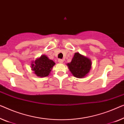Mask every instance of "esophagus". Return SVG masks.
<instances>
[{"mask_svg":"<svg viewBox=\"0 0 124 124\" xmlns=\"http://www.w3.org/2000/svg\"><path fill=\"white\" fill-rule=\"evenodd\" d=\"M58 62L60 63H62L63 62V60H61V59H59V60H58Z\"/></svg>","mask_w":124,"mask_h":124,"instance_id":"obj_1","label":"esophagus"}]
</instances>
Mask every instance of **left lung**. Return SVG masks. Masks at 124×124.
I'll return each instance as SVG.
<instances>
[{
    "label": "left lung",
    "instance_id": "left-lung-1",
    "mask_svg": "<svg viewBox=\"0 0 124 124\" xmlns=\"http://www.w3.org/2000/svg\"><path fill=\"white\" fill-rule=\"evenodd\" d=\"M67 65L74 77L81 78L88 75L91 69L92 62L89 58L76 52L74 54L71 62Z\"/></svg>",
    "mask_w": 124,
    "mask_h": 124
}]
</instances>
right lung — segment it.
Segmentation results:
<instances>
[{
	"mask_svg": "<svg viewBox=\"0 0 124 124\" xmlns=\"http://www.w3.org/2000/svg\"><path fill=\"white\" fill-rule=\"evenodd\" d=\"M55 63L46 55H41L31 63L32 70L36 76L39 77H47L51 73Z\"/></svg>",
	"mask_w": 124,
	"mask_h": 124,
	"instance_id": "right-lung-1",
	"label": "right lung"
}]
</instances>
